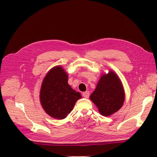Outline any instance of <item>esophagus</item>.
Here are the masks:
<instances>
[{"label": "esophagus", "instance_id": "esophagus-1", "mask_svg": "<svg viewBox=\"0 0 157 157\" xmlns=\"http://www.w3.org/2000/svg\"><path fill=\"white\" fill-rule=\"evenodd\" d=\"M82 96L84 98H88L89 96H90V92L88 91H86V92H84L82 93Z\"/></svg>", "mask_w": 157, "mask_h": 157}]
</instances>
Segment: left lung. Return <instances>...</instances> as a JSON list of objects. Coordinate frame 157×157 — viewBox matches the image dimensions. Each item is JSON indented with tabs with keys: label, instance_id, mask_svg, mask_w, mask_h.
Here are the masks:
<instances>
[{
	"label": "left lung",
	"instance_id": "obj_1",
	"mask_svg": "<svg viewBox=\"0 0 157 157\" xmlns=\"http://www.w3.org/2000/svg\"><path fill=\"white\" fill-rule=\"evenodd\" d=\"M90 99L103 116L109 117L117 112L125 99L124 90L118 76L113 70L107 74L103 73Z\"/></svg>",
	"mask_w": 157,
	"mask_h": 157
}]
</instances>
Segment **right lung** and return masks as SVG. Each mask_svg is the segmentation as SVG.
<instances>
[{
	"instance_id": "add662e5",
	"label": "right lung",
	"mask_w": 157,
	"mask_h": 157,
	"mask_svg": "<svg viewBox=\"0 0 157 157\" xmlns=\"http://www.w3.org/2000/svg\"><path fill=\"white\" fill-rule=\"evenodd\" d=\"M68 84V74L61 65L52 68L44 77L40 90V104L48 115L58 120L67 117L81 98Z\"/></svg>"
}]
</instances>
